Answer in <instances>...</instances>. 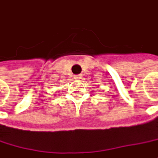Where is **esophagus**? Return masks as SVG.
Here are the masks:
<instances>
[{"mask_svg": "<svg viewBox=\"0 0 158 158\" xmlns=\"http://www.w3.org/2000/svg\"><path fill=\"white\" fill-rule=\"evenodd\" d=\"M75 78H76V79H81V78H82V75H81V74H79V75H76V76H75Z\"/></svg>", "mask_w": 158, "mask_h": 158, "instance_id": "34e87169", "label": "esophagus"}]
</instances>
